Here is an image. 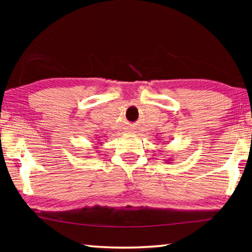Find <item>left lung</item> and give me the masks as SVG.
<instances>
[{
    "label": "left lung",
    "mask_w": 252,
    "mask_h": 252,
    "mask_svg": "<svg viewBox=\"0 0 252 252\" xmlns=\"http://www.w3.org/2000/svg\"><path fill=\"white\" fill-rule=\"evenodd\" d=\"M168 161H172V160H171V158H170V159H169V160H168Z\"/></svg>",
    "instance_id": "8db88e82"
}]
</instances>
